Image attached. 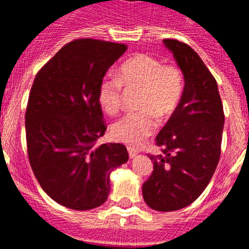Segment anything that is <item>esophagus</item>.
Returning a JSON list of instances; mask_svg holds the SVG:
<instances>
[{
	"label": "esophagus",
	"mask_w": 249,
	"mask_h": 249,
	"mask_svg": "<svg viewBox=\"0 0 249 249\" xmlns=\"http://www.w3.org/2000/svg\"><path fill=\"white\" fill-rule=\"evenodd\" d=\"M127 152H129V157L131 158V159H134V158L139 154V150L135 149V148H131V147L127 148Z\"/></svg>",
	"instance_id": "obj_1"
}]
</instances>
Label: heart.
Here are the masks:
<instances>
[{"label":"heart","mask_w":249,"mask_h":249,"mask_svg":"<svg viewBox=\"0 0 249 249\" xmlns=\"http://www.w3.org/2000/svg\"><path fill=\"white\" fill-rule=\"evenodd\" d=\"M123 87L141 90L137 108L141 112L127 113L110 126L114 140L129 145H139L157 127L154 114L166 119L179 105L184 89L182 71L175 65H164L148 54H136L120 66L117 76H106L100 82V106L108 114L120 107Z\"/></svg>","instance_id":"b5f03b06"}]
</instances>
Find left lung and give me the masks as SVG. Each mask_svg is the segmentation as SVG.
I'll list each match as a JSON object with an SVG mask.
<instances>
[{
	"label": "left lung",
	"mask_w": 249,
	"mask_h": 249,
	"mask_svg": "<svg viewBox=\"0 0 249 249\" xmlns=\"http://www.w3.org/2000/svg\"><path fill=\"white\" fill-rule=\"evenodd\" d=\"M184 76L182 99L155 142L161 154L149 155L153 172L142 194L150 208L180 210L194 202L210 183L220 157L224 112L218 85L193 48L164 39Z\"/></svg>",
	"instance_id": "left-lung-1"
}]
</instances>
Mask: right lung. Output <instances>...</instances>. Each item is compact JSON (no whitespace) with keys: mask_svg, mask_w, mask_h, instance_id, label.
I'll return each mask as SVG.
<instances>
[{"mask_svg":"<svg viewBox=\"0 0 249 249\" xmlns=\"http://www.w3.org/2000/svg\"><path fill=\"white\" fill-rule=\"evenodd\" d=\"M126 49L76 39L39 70L32 84L25 113L30 165L48 196L71 210L101 206L110 172L129 159L124 144L96 145L107 129L97 99L100 82Z\"/></svg>","mask_w":249,"mask_h":249,"instance_id":"right-lung-1","label":"right lung"}]
</instances>
